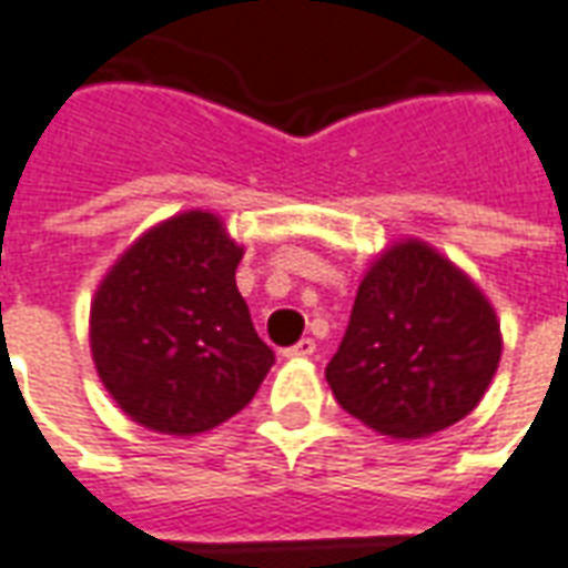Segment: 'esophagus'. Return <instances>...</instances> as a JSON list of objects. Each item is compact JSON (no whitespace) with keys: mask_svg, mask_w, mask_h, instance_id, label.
<instances>
[{"mask_svg":"<svg viewBox=\"0 0 568 568\" xmlns=\"http://www.w3.org/2000/svg\"><path fill=\"white\" fill-rule=\"evenodd\" d=\"M313 353H316V341H310V337H301L295 346H288V349H285L283 356L285 358H310Z\"/></svg>","mask_w":568,"mask_h":568,"instance_id":"1","label":"esophagus"}]
</instances>
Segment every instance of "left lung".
Listing matches in <instances>:
<instances>
[{
    "label": "left lung",
    "instance_id": "1",
    "mask_svg": "<svg viewBox=\"0 0 568 568\" xmlns=\"http://www.w3.org/2000/svg\"><path fill=\"white\" fill-rule=\"evenodd\" d=\"M499 356L487 297L435 248L410 240L362 280L325 377L337 405L365 426L423 438L475 410Z\"/></svg>",
    "mask_w": 568,
    "mask_h": 568
}]
</instances>
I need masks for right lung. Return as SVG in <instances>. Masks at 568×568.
<instances>
[{
    "instance_id": "1",
    "label": "right lung",
    "mask_w": 568,
    "mask_h": 568,
    "mask_svg": "<svg viewBox=\"0 0 568 568\" xmlns=\"http://www.w3.org/2000/svg\"><path fill=\"white\" fill-rule=\"evenodd\" d=\"M231 243L210 212L142 236L100 285L91 349L124 414L166 435H197L240 414L276 362L258 337Z\"/></svg>"
}]
</instances>
